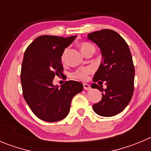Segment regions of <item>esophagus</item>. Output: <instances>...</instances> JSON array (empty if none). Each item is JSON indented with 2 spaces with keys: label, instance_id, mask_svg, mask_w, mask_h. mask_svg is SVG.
Masks as SVG:
<instances>
[{
  "label": "esophagus",
  "instance_id": "esophagus-1",
  "mask_svg": "<svg viewBox=\"0 0 151 151\" xmlns=\"http://www.w3.org/2000/svg\"><path fill=\"white\" fill-rule=\"evenodd\" d=\"M83 88L84 89H86V90H89V89H90V85L88 83H83Z\"/></svg>",
  "mask_w": 151,
  "mask_h": 151
}]
</instances>
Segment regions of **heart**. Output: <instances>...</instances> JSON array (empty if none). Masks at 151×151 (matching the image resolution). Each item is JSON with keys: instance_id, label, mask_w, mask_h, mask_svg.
<instances>
[{"instance_id": "heart-1", "label": "heart", "mask_w": 151, "mask_h": 151, "mask_svg": "<svg viewBox=\"0 0 151 151\" xmlns=\"http://www.w3.org/2000/svg\"><path fill=\"white\" fill-rule=\"evenodd\" d=\"M81 48L82 50L83 53L85 52L86 51H87L89 50H95V47L91 44V43H88V42H83L81 43ZM68 50L65 49V51H64L63 54L62 55V62H65V59L66 54H67ZM92 72V69L90 68H80L78 70H77L76 71H74L72 74V77L76 79H79V80H81V81H86L87 80L88 76L90 73Z\"/></svg>"}]
</instances>
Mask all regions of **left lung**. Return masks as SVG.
I'll list each match as a JSON object with an SVG mask.
<instances>
[{"label":"left lung","mask_w":151,"mask_h":151,"mask_svg":"<svg viewBox=\"0 0 151 151\" xmlns=\"http://www.w3.org/2000/svg\"><path fill=\"white\" fill-rule=\"evenodd\" d=\"M88 39L97 44L102 55L93 81H105L107 86L104 89L102 86L92 84V88L102 92L101 100L92 108L100 116H115L125 109L132 97L135 68L131 52L124 39L113 30L92 32Z\"/></svg>","instance_id":"obj_1"}]
</instances>
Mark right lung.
Returning a JSON list of instances; mask_svg holds the SVG:
<instances>
[{
    "label": "right lung",
    "instance_id": "right-lung-1",
    "mask_svg": "<svg viewBox=\"0 0 151 151\" xmlns=\"http://www.w3.org/2000/svg\"><path fill=\"white\" fill-rule=\"evenodd\" d=\"M75 38L43 35L25 50L21 69L23 97L42 120L51 123L65 118L73 97L83 90L77 81H65L61 87L52 84L55 76L64 75L62 55Z\"/></svg>",
    "mask_w": 151,
    "mask_h": 151
}]
</instances>
